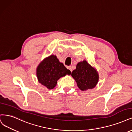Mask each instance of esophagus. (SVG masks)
<instances>
[{"label": "esophagus", "mask_w": 132, "mask_h": 132, "mask_svg": "<svg viewBox=\"0 0 132 132\" xmlns=\"http://www.w3.org/2000/svg\"><path fill=\"white\" fill-rule=\"evenodd\" d=\"M68 69H69L71 71H72V68H71V66H69V67H68Z\"/></svg>", "instance_id": "esophagus-1"}]
</instances>
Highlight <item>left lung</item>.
<instances>
[{"label":"left lung","mask_w":132,"mask_h":132,"mask_svg":"<svg viewBox=\"0 0 132 132\" xmlns=\"http://www.w3.org/2000/svg\"><path fill=\"white\" fill-rule=\"evenodd\" d=\"M71 76L82 91L94 88L99 80L97 71L86 60L77 64L76 69L71 72Z\"/></svg>","instance_id":"obj_1"}]
</instances>
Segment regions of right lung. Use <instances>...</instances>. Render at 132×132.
Instances as JSON below:
<instances>
[{
    "mask_svg": "<svg viewBox=\"0 0 132 132\" xmlns=\"http://www.w3.org/2000/svg\"><path fill=\"white\" fill-rule=\"evenodd\" d=\"M70 74L71 71L53 54L45 58L37 68L39 82L49 89L55 87L57 81L62 77Z\"/></svg>",
    "mask_w": 132,
    "mask_h": 132,
    "instance_id": "right-lung-1",
    "label": "right lung"
}]
</instances>
